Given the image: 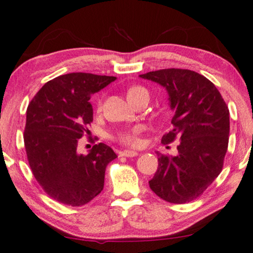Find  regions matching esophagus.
<instances>
[{"label":"esophagus","instance_id":"esophagus-1","mask_svg":"<svg viewBox=\"0 0 253 253\" xmlns=\"http://www.w3.org/2000/svg\"><path fill=\"white\" fill-rule=\"evenodd\" d=\"M120 154H121V156H126V157H134V156L138 155V153L134 152V151H123V152H121Z\"/></svg>","mask_w":253,"mask_h":253}]
</instances>
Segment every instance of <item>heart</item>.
<instances>
[{
    "instance_id": "1",
    "label": "heart",
    "mask_w": 253,
    "mask_h": 253,
    "mask_svg": "<svg viewBox=\"0 0 253 253\" xmlns=\"http://www.w3.org/2000/svg\"><path fill=\"white\" fill-rule=\"evenodd\" d=\"M141 91H146L142 86L135 85V86H131L129 90H127V98L133 96V94L141 92ZM98 109H100L101 107V102L99 101L97 105ZM141 126H134L130 130H126V131H121V132L118 133L116 135V139L118 141H120L121 144L126 145V146H130V147H137V146L140 145L141 139H140V134H141Z\"/></svg>"
}]
</instances>
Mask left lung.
I'll return each instance as SVG.
<instances>
[{
  "instance_id": "8db88e82",
  "label": "left lung",
  "mask_w": 253,
  "mask_h": 253,
  "mask_svg": "<svg viewBox=\"0 0 253 253\" xmlns=\"http://www.w3.org/2000/svg\"><path fill=\"white\" fill-rule=\"evenodd\" d=\"M139 76L167 89L173 127L163 135L162 144L179 140L175 156L157 152L159 168L149 187L167 202H192L222 170L229 139L228 107L214 84L194 71L167 68Z\"/></svg>"
}]
</instances>
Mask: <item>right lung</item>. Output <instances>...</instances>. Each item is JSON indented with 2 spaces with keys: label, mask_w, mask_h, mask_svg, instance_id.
Returning <instances> with one entry per match:
<instances>
[{
  "label": "right lung",
  "mask_w": 253,
  "mask_h": 253,
  "mask_svg": "<svg viewBox=\"0 0 253 253\" xmlns=\"http://www.w3.org/2000/svg\"><path fill=\"white\" fill-rule=\"evenodd\" d=\"M115 80L91 73L60 75L46 82L27 107L24 142L29 167L47 195L66 206H84L100 194L106 167L118 157L102 142L87 155L76 152L93 121L91 94Z\"/></svg>",
  "instance_id": "right-lung-1"
}]
</instances>
